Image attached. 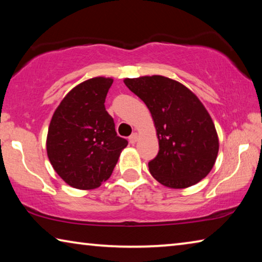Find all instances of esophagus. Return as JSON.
<instances>
[{"instance_id": "34e87169", "label": "esophagus", "mask_w": 262, "mask_h": 262, "mask_svg": "<svg viewBox=\"0 0 262 262\" xmlns=\"http://www.w3.org/2000/svg\"><path fill=\"white\" fill-rule=\"evenodd\" d=\"M137 140H139V134H137V133H133L129 136V142L132 144H134Z\"/></svg>"}]
</instances>
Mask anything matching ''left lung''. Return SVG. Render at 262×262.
<instances>
[{"label":"left lung","mask_w":262,"mask_h":262,"mask_svg":"<svg viewBox=\"0 0 262 262\" xmlns=\"http://www.w3.org/2000/svg\"><path fill=\"white\" fill-rule=\"evenodd\" d=\"M123 82L144 101L156 127L159 151L148 164L150 173L170 188L198 184L211 171L220 147L200 99L184 84L159 75Z\"/></svg>","instance_id":"left-lung-1"}]
</instances>
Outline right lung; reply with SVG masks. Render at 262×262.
<instances>
[{"label":"right lung","mask_w":262,"mask_h":262,"mask_svg":"<svg viewBox=\"0 0 262 262\" xmlns=\"http://www.w3.org/2000/svg\"><path fill=\"white\" fill-rule=\"evenodd\" d=\"M113 83L94 77L70 90L48 128L46 149L53 168L69 186L94 189L107 180L127 140L117 135L105 99Z\"/></svg>","instance_id":"add662e5"}]
</instances>
